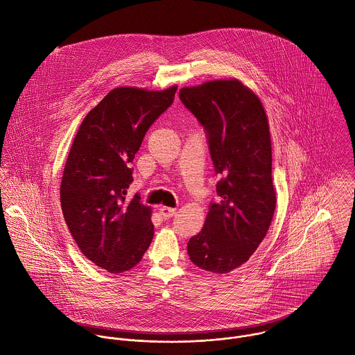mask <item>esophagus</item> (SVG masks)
<instances>
[{
  "instance_id": "34e87169",
  "label": "esophagus",
  "mask_w": 355,
  "mask_h": 355,
  "mask_svg": "<svg viewBox=\"0 0 355 355\" xmlns=\"http://www.w3.org/2000/svg\"><path fill=\"white\" fill-rule=\"evenodd\" d=\"M159 211H160V216L163 217V218H171L175 213H177V210L175 209H173V207H167V206H162L160 209H159Z\"/></svg>"
}]
</instances>
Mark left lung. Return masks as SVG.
<instances>
[{"mask_svg":"<svg viewBox=\"0 0 355 355\" xmlns=\"http://www.w3.org/2000/svg\"><path fill=\"white\" fill-rule=\"evenodd\" d=\"M182 103L205 125L220 200L189 239L191 261L213 274L245 264L266 238L277 206L270 124L260 98L238 78L180 89Z\"/></svg>","mask_w":355,"mask_h":355,"instance_id":"1","label":"left lung"}]
</instances>
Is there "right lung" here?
<instances>
[{
	"label": "right lung",
	"mask_w": 355,
	"mask_h": 355,
	"mask_svg": "<svg viewBox=\"0 0 355 355\" xmlns=\"http://www.w3.org/2000/svg\"><path fill=\"white\" fill-rule=\"evenodd\" d=\"M177 85L160 91L112 89L84 117L60 184V206L81 253L121 274L135 267L153 239L152 207L125 199L132 163L148 128L173 103Z\"/></svg>",
	"instance_id": "obj_1"
}]
</instances>
